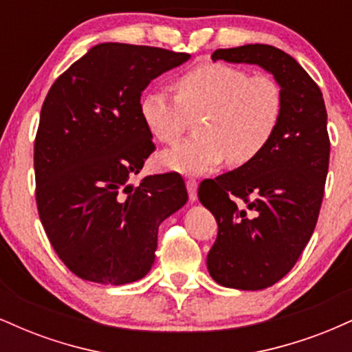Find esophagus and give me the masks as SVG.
<instances>
[{"label": "esophagus", "mask_w": 352, "mask_h": 352, "mask_svg": "<svg viewBox=\"0 0 352 352\" xmlns=\"http://www.w3.org/2000/svg\"><path fill=\"white\" fill-rule=\"evenodd\" d=\"M185 185H187V192H188V199L190 201H197L199 199V195H197V188H199V182L193 180V179H188L185 182Z\"/></svg>", "instance_id": "34e87169"}]
</instances>
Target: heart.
<instances>
[{"label": "heart", "mask_w": 352, "mask_h": 352, "mask_svg": "<svg viewBox=\"0 0 352 352\" xmlns=\"http://www.w3.org/2000/svg\"><path fill=\"white\" fill-rule=\"evenodd\" d=\"M177 96L148 89L139 102L140 119L153 139L173 144L190 117H199V137L160 153L165 170L200 175L223 160L235 167L254 162L276 134L283 114L280 84L243 67L205 63L175 79Z\"/></svg>", "instance_id": "1"}]
</instances>
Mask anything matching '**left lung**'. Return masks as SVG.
Instances as JSON below:
<instances>
[{
  "instance_id": "left-lung-1",
  "label": "left lung",
  "mask_w": 352,
  "mask_h": 352,
  "mask_svg": "<svg viewBox=\"0 0 352 352\" xmlns=\"http://www.w3.org/2000/svg\"><path fill=\"white\" fill-rule=\"evenodd\" d=\"M260 66L280 84L283 114L266 151L204 180L199 199L218 236L207 268L218 285L256 292L293 268L316 227L329 165L328 114L318 84L296 59L268 44L217 50L212 60Z\"/></svg>"
}]
</instances>
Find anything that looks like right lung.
I'll return each mask as SVG.
<instances>
[{
  "mask_svg": "<svg viewBox=\"0 0 352 352\" xmlns=\"http://www.w3.org/2000/svg\"><path fill=\"white\" fill-rule=\"evenodd\" d=\"M190 54L102 43L52 84L34 140L36 204L52 248L76 276L127 285L151 272L160 223L187 204L179 173L131 179L155 148L139 102Z\"/></svg>",
  "mask_w": 352,
  "mask_h": 352,
  "instance_id": "obj_1",
  "label": "right lung"
}]
</instances>
